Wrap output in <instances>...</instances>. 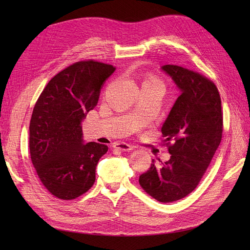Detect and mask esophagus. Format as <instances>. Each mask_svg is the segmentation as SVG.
Returning a JSON list of instances; mask_svg holds the SVG:
<instances>
[{
  "label": "esophagus",
  "mask_w": 250,
  "mask_h": 250,
  "mask_svg": "<svg viewBox=\"0 0 250 250\" xmlns=\"http://www.w3.org/2000/svg\"><path fill=\"white\" fill-rule=\"evenodd\" d=\"M113 148L122 150V151H130L134 148V146L130 145V144H127L125 142H117V143H113Z\"/></svg>",
  "instance_id": "esophagus-1"
}]
</instances>
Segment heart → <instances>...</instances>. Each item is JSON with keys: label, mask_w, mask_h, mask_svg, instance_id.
<instances>
[{"label": "heart", "mask_w": 250, "mask_h": 250, "mask_svg": "<svg viewBox=\"0 0 250 250\" xmlns=\"http://www.w3.org/2000/svg\"><path fill=\"white\" fill-rule=\"evenodd\" d=\"M146 82H160L156 78H149Z\"/></svg>", "instance_id": "1"}]
</instances>
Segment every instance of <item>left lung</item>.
<instances>
[{
    "mask_svg": "<svg viewBox=\"0 0 250 250\" xmlns=\"http://www.w3.org/2000/svg\"><path fill=\"white\" fill-rule=\"evenodd\" d=\"M180 96L162 127L168 162L152 164L139 183L160 202H173L193 192L206 173L222 139L223 112L215 83L183 66L166 64Z\"/></svg>",
    "mask_w": 250,
    "mask_h": 250,
    "instance_id": "1",
    "label": "left lung"
}]
</instances>
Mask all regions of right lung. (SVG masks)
I'll list each match as a JSON object with an SVG mask.
<instances>
[{"mask_svg": "<svg viewBox=\"0 0 250 250\" xmlns=\"http://www.w3.org/2000/svg\"><path fill=\"white\" fill-rule=\"evenodd\" d=\"M115 70L92 59L75 62L49 81L35 103L29 127L30 156L43 187L59 199L77 198L95 183L97 164L108 147L83 144L81 122Z\"/></svg>", "mask_w": 250, "mask_h": 250, "instance_id": "obj_1", "label": "right lung"}]
</instances>
